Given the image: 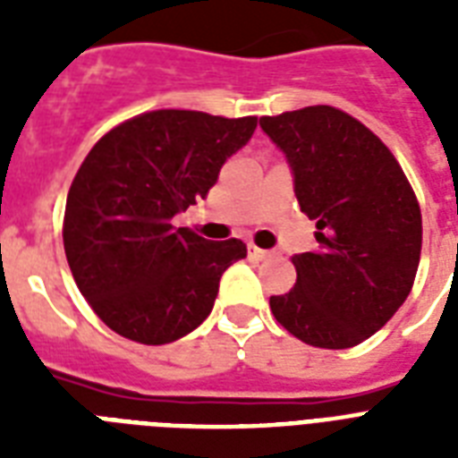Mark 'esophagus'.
<instances>
[{
	"label": "esophagus",
	"mask_w": 458,
	"mask_h": 458,
	"mask_svg": "<svg viewBox=\"0 0 458 458\" xmlns=\"http://www.w3.org/2000/svg\"><path fill=\"white\" fill-rule=\"evenodd\" d=\"M247 254H250V259H254V261H261V259L271 257V251L268 250H261V247H257V244H247Z\"/></svg>",
	"instance_id": "esophagus-1"
}]
</instances>
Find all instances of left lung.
Masks as SVG:
<instances>
[{
  "label": "left lung",
  "instance_id": "1",
  "mask_svg": "<svg viewBox=\"0 0 458 458\" xmlns=\"http://www.w3.org/2000/svg\"><path fill=\"white\" fill-rule=\"evenodd\" d=\"M259 123L293 165L318 240L293 257L297 283L271 297L273 316L311 347H354L411 293L423 242L416 192L383 140L342 109L316 104Z\"/></svg>",
  "mask_w": 458,
  "mask_h": 458
}]
</instances>
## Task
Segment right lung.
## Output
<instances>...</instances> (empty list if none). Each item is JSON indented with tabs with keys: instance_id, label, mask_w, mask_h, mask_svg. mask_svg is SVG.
Instances as JSON below:
<instances>
[{
	"instance_id": "obj_1",
	"label": "right lung",
	"mask_w": 458,
	"mask_h": 458,
	"mask_svg": "<svg viewBox=\"0 0 458 458\" xmlns=\"http://www.w3.org/2000/svg\"><path fill=\"white\" fill-rule=\"evenodd\" d=\"M257 116L158 109L99 138L75 173L64 250L92 311L140 344H165L207 318L242 240L208 242L173 216L204 199L225 158L250 142Z\"/></svg>"
}]
</instances>
